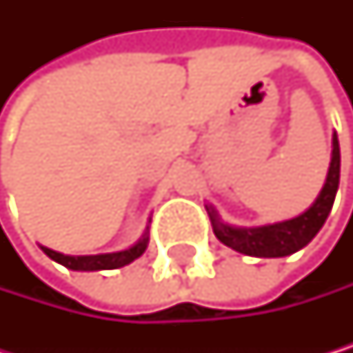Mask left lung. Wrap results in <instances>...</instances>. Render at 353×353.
<instances>
[{"instance_id": "8db88e82", "label": "left lung", "mask_w": 353, "mask_h": 353, "mask_svg": "<svg viewBox=\"0 0 353 353\" xmlns=\"http://www.w3.org/2000/svg\"><path fill=\"white\" fill-rule=\"evenodd\" d=\"M339 171H341V152H339V139L336 135L332 137V161L328 169V178L326 184L316 199V203L311 205L305 214L286 220V222H277L269 226H259V228H235L224 224L218 214L208 208L212 226L216 237L233 248L235 252L248 254V256H259V259H279V256H288L305 248L311 239L318 235V230L324 226L332 203L334 194L339 188Z\"/></svg>"}]
</instances>
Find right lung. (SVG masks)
<instances>
[{
    "label": "right lung",
    "instance_id": "add662e5",
    "mask_svg": "<svg viewBox=\"0 0 353 353\" xmlns=\"http://www.w3.org/2000/svg\"><path fill=\"white\" fill-rule=\"evenodd\" d=\"M148 248V233L143 235V239H139L133 248L125 250V252H114V254H97V256H67V254H59L50 248H44V254L48 259H52L54 263L74 269V271H101V269H118L125 267L129 263H133L135 259L145 252Z\"/></svg>",
    "mask_w": 353,
    "mask_h": 353
}]
</instances>
